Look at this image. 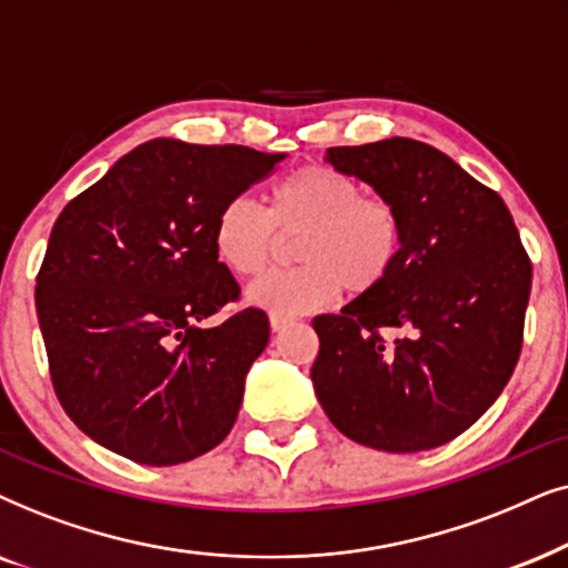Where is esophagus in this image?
<instances>
[{
	"instance_id": "esophagus-1",
	"label": "esophagus",
	"mask_w": 568,
	"mask_h": 568,
	"mask_svg": "<svg viewBox=\"0 0 568 568\" xmlns=\"http://www.w3.org/2000/svg\"><path fill=\"white\" fill-rule=\"evenodd\" d=\"M291 316H280V314H270V327L272 332H283L285 327H291Z\"/></svg>"
}]
</instances>
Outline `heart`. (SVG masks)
<instances>
[{"label":"heart","mask_w":568,"mask_h":568,"mask_svg":"<svg viewBox=\"0 0 568 568\" xmlns=\"http://www.w3.org/2000/svg\"><path fill=\"white\" fill-rule=\"evenodd\" d=\"M301 236V267L272 272L248 288V304L296 316L332 304L343 291L372 293L403 252V221L382 196L363 194L353 176L306 165L270 189L267 213L246 196L225 202L215 217V254L233 275L256 277L280 248Z\"/></svg>","instance_id":"heart-1"}]
</instances>
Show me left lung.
Returning a JSON list of instances; mask_svg holds the SVG:
<instances>
[{
    "label": "left lung",
    "instance_id": "obj_1",
    "mask_svg": "<svg viewBox=\"0 0 568 568\" xmlns=\"http://www.w3.org/2000/svg\"><path fill=\"white\" fill-rule=\"evenodd\" d=\"M403 221V252L372 293L312 322V382L363 447L410 455L463 434L496 403L521 351L532 264L494 189L426 142L329 148ZM382 331H397L387 344Z\"/></svg>",
    "mask_w": 568,
    "mask_h": 568
}]
</instances>
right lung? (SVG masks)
Wrapping results in <instances>:
<instances>
[{"instance_id": "right-lung-1", "label": "right lung", "mask_w": 568, "mask_h": 568, "mask_svg": "<svg viewBox=\"0 0 568 568\" xmlns=\"http://www.w3.org/2000/svg\"><path fill=\"white\" fill-rule=\"evenodd\" d=\"M283 158L158 138L57 217L36 312L59 403L95 444L165 467L231 434L270 322L244 308L202 327L239 298L213 229L225 202Z\"/></svg>"}]
</instances>
